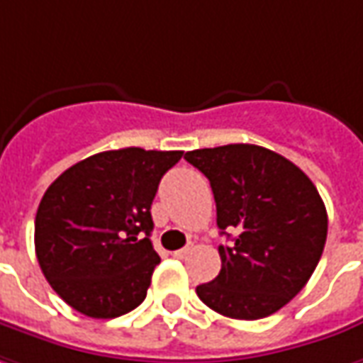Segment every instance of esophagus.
Returning <instances> with one entry per match:
<instances>
[{
  "label": "esophagus",
  "instance_id": "1",
  "mask_svg": "<svg viewBox=\"0 0 363 363\" xmlns=\"http://www.w3.org/2000/svg\"><path fill=\"white\" fill-rule=\"evenodd\" d=\"M191 250H192V246H184V248H181V250H177V252H174V256H177V258H186Z\"/></svg>",
  "mask_w": 363,
  "mask_h": 363
}]
</instances>
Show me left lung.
I'll use <instances>...</instances> for the list:
<instances>
[{"instance_id": "obj_1", "label": "left lung", "mask_w": 363, "mask_h": 363, "mask_svg": "<svg viewBox=\"0 0 363 363\" xmlns=\"http://www.w3.org/2000/svg\"><path fill=\"white\" fill-rule=\"evenodd\" d=\"M211 181L223 268L196 294L234 320H260L294 298L324 252L328 214L314 182L274 150L224 145L184 155Z\"/></svg>"}]
</instances>
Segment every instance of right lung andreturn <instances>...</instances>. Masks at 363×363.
<instances>
[{
  "instance_id": "obj_1",
  "label": "right lung",
  "mask_w": 363,
  "mask_h": 363,
  "mask_svg": "<svg viewBox=\"0 0 363 363\" xmlns=\"http://www.w3.org/2000/svg\"><path fill=\"white\" fill-rule=\"evenodd\" d=\"M182 150L127 147L69 167L35 216V254L47 282L73 310L117 318L145 300L155 266L150 204Z\"/></svg>"
}]
</instances>
